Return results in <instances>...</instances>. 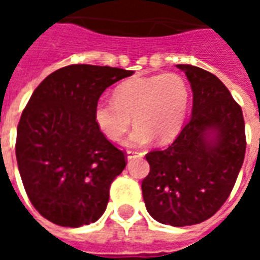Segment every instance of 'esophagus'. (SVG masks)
Returning <instances> with one entry per match:
<instances>
[{
	"mask_svg": "<svg viewBox=\"0 0 260 260\" xmlns=\"http://www.w3.org/2000/svg\"><path fill=\"white\" fill-rule=\"evenodd\" d=\"M143 156V153L142 152H134V150H128L126 152V158L128 160H132V158H135V157H142Z\"/></svg>",
	"mask_w": 260,
	"mask_h": 260,
	"instance_id": "esophagus-1",
	"label": "esophagus"
}]
</instances>
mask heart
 Returning <instances> with one entry per match:
<instances>
[{"mask_svg":"<svg viewBox=\"0 0 260 260\" xmlns=\"http://www.w3.org/2000/svg\"><path fill=\"white\" fill-rule=\"evenodd\" d=\"M188 104L189 90L180 75H152L121 83L114 90V99H99L93 118L108 141L118 142L132 117L136 125L125 143L141 147L154 138L160 143L174 139L185 122Z\"/></svg>","mask_w":260,"mask_h":260,"instance_id":"heart-1","label":"heart"}]
</instances>
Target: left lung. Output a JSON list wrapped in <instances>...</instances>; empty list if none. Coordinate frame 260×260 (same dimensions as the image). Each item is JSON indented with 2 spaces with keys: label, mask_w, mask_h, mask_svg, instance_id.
Here are the masks:
<instances>
[{
  "label": "left lung",
  "mask_w": 260,
  "mask_h": 260,
  "mask_svg": "<svg viewBox=\"0 0 260 260\" xmlns=\"http://www.w3.org/2000/svg\"><path fill=\"white\" fill-rule=\"evenodd\" d=\"M193 93L191 119L164 150L146 154L142 181L149 214L174 227L199 224L217 212L234 188L245 157L242 110L216 75L180 64Z\"/></svg>",
  "instance_id": "left-lung-1"
}]
</instances>
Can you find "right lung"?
<instances>
[{
	"label": "right lung",
	"instance_id": "1",
	"mask_svg": "<svg viewBox=\"0 0 260 260\" xmlns=\"http://www.w3.org/2000/svg\"><path fill=\"white\" fill-rule=\"evenodd\" d=\"M134 71L68 65L48 75L22 113L16 160L25 191L43 217L62 227L97 221L124 152L94 124L93 108L108 86Z\"/></svg>",
	"mask_w": 260,
	"mask_h": 260
}]
</instances>
